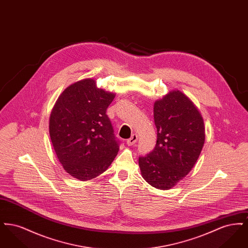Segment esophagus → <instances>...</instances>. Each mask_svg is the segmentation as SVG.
<instances>
[{
    "label": "esophagus",
    "instance_id": "obj_1",
    "mask_svg": "<svg viewBox=\"0 0 248 248\" xmlns=\"http://www.w3.org/2000/svg\"><path fill=\"white\" fill-rule=\"evenodd\" d=\"M137 141H138V135L137 134H133L131 136V138L126 140V144L128 146H132V145H135Z\"/></svg>",
    "mask_w": 248,
    "mask_h": 248
}]
</instances>
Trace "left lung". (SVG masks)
I'll use <instances>...</instances> for the list:
<instances>
[{
	"mask_svg": "<svg viewBox=\"0 0 248 248\" xmlns=\"http://www.w3.org/2000/svg\"><path fill=\"white\" fill-rule=\"evenodd\" d=\"M157 141L150 154L140 156L143 178L154 188L169 189L188 175L204 144L203 120L186 94L173 90L155 101Z\"/></svg>",
	"mask_w": 248,
	"mask_h": 248,
	"instance_id": "1",
	"label": "left lung"
}]
</instances>
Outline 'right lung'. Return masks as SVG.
Returning a JSON list of instances; mask_svg holds the SVG:
<instances>
[{
	"label": "right lung",
	"mask_w": 248,
	"mask_h": 248,
	"mask_svg": "<svg viewBox=\"0 0 248 248\" xmlns=\"http://www.w3.org/2000/svg\"><path fill=\"white\" fill-rule=\"evenodd\" d=\"M115 94L88 78L68 86L51 111L49 134L64 170L82 181L105 172L119 152L107 108Z\"/></svg>",
	"instance_id": "1"
}]
</instances>
